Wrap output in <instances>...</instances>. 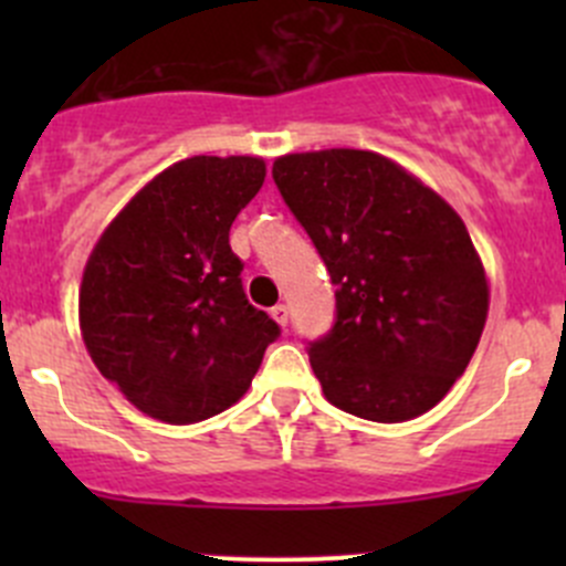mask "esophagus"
<instances>
[{"label":"esophagus","mask_w":566,"mask_h":566,"mask_svg":"<svg viewBox=\"0 0 566 566\" xmlns=\"http://www.w3.org/2000/svg\"><path fill=\"white\" fill-rule=\"evenodd\" d=\"M271 317L276 319L279 325H287V319H290V310H287V306H284V304H276V306H273V310H271Z\"/></svg>","instance_id":"1"}]
</instances>
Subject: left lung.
I'll list each match as a JSON object with an SVG mask.
<instances>
[{
    "mask_svg": "<svg viewBox=\"0 0 566 566\" xmlns=\"http://www.w3.org/2000/svg\"><path fill=\"white\" fill-rule=\"evenodd\" d=\"M273 182L336 287L334 325L306 347L325 399L384 424L427 413L465 373L488 319L462 219L369 150L276 158Z\"/></svg>",
    "mask_w": 566,
    "mask_h": 566,
    "instance_id": "8db88e82",
    "label": "left lung"
}]
</instances>
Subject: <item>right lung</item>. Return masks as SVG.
Returning <instances> with one entry per match:
<instances>
[{
	"label": "right lung",
	"mask_w": 566,
	"mask_h": 566,
	"mask_svg": "<svg viewBox=\"0 0 566 566\" xmlns=\"http://www.w3.org/2000/svg\"><path fill=\"white\" fill-rule=\"evenodd\" d=\"M265 180L249 156H193L147 182L84 268L82 336L106 380L153 419L191 424L247 394L282 328L249 304L230 247Z\"/></svg>",
	"instance_id": "1"
}]
</instances>
